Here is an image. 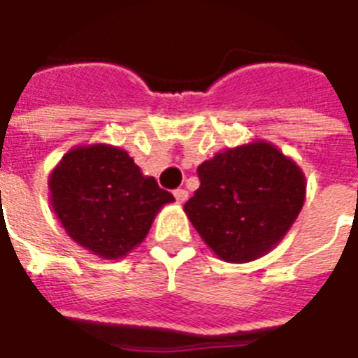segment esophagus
<instances>
[{"instance_id": "34e87169", "label": "esophagus", "mask_w": 358, "mask_h": 358, "mask_svg": "<svg viewBox=\"0 0 358 358\" xmlns=\"http://www.w3.org/2000/svg\"><path fill=\"white\" fill-rule=\"evenodd\" d=\"M174 199H176V202H178V204H184V202L187 201V191L174 189Z\"/></svg>"}]
</instances>
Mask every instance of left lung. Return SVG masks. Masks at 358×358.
<instances>
[{
  "label": "left lung",
  "mask_w": 358,
  "mask_h": 358,
  "mask_svg": "<svg viewBox=\"0 0 358 358\" xmlns=\"http://www.w3.org/2000/svg\"><path fill=\"white\" fill-rule=\"evenodd\" d=\"M201 185L185 213L204 243L227 262H252L286 236L305 202L299 165L266 141L201 163Z\"/></svg>",
  "instance_id": "8db88e82"
}]
</instances>
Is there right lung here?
Wrapping results in <instances>:
<instances>
[{"label": "right lung", "mask_w": 358, "mask_h": 358, "mask_svg": "<svg viewBox=\"0 0 358 358\" xmlns=\"http://www.w3.org/2000/svg\"><path fill=\"white\" fill-rule=\"evenodd\" d=\"M50 202L66 234L92 255L117 260L146 238L156 213L174 201L128 152L76 146L52 171Z\"/></svg>", "instance_id": "obj_1"}]
</instances>
